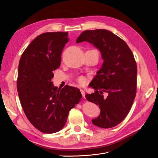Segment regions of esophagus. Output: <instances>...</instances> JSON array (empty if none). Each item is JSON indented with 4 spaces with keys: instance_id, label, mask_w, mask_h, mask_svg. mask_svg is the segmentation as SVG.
I'll return each mask as SVG.
<instances>
[{
    "instance_id": "34e87169",
    "label": "esophagus",
    "mask_w": 158,
    "mask_h": 158,
    "mask_svg": "<svg viewBox=\"0 0 158 158\" xmlns=\"http://www.w3.org/2000/svg\"><path fill=\"white\" fill-rule=\"evenodd\" d=\"M80 92H81V94H82L83 98H85V92H84V91L82 89H80Z\"/></svg>"
}]
</instances>
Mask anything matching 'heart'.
Instances as JSON below:
<instances>
[{
    "instance_id": "obj_1",
    "label": "heart",
    "mask_w": 158,
    "mask_h": 158,
    "mask_svg": "<svg viewBox=\"0 0 158 158\" xmlns=\"http://www.w3.org/2000/svg\"><path fill=\"white\" fill-rule=\"evenodd\" d=\"M78 80V82L80 84H84L85 83V79L84 77H82V76H80V77H79Z\"/></svg>"
}]
</instances>
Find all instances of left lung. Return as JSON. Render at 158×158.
<instances>
[{"label": "left lung", "mask_w": 158, "mask_h": 158, "mask_svg": "<svg viewBox=\"0 0 158 158\" xmlns=\"http://www.w3.org/2000/svg\"><path fill=\"white\" fill-rule=\"evenodd\" d=\"M83 41L97 47L104 60L89 85L95 89L94 93L85 95L88 101L99 106L101 110L92 123L103 128L114 127L127 117L136 96V60L126 42L110 31H84L76 43ZM103 92L108 93L106 98H103Z\"/></svg>", "instance_id": "1"}]
</instances>
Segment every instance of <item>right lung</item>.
<instances>
[{
	"label": "right lung",
	"mask_w": 158,
	"mask_h": 158,
	"mask_svg": "<svg viewBox=\"0 0 158 158\" xmlns=\"http://www.w3.org/2000/svg\"><path fill=\"white\" fill-rule=\"evenodd\" d=\"M68 32H47L27 46L19 62L17 90L26 117L40 131L51 134L63 128L70 110L82 98L77 88L55 87L52 71L61 63Z\"/></svg>",
	"instance_id": "add662e5"
}]
</instances>
